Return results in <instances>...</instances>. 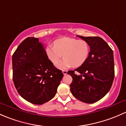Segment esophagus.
<instances>
[{
    "instance_id": "1",
    "label": "esophagus",
    "mask_w": 126,
    "mask_h": 126,
    "mask_svg": "<svg viewBox=\"0 0 126 126\" xmlns=\"http://www.w3.org/2000/svg\"><path fill=\"white\" fill-rule=\"evenodd\" d=\"M63 75H67V70H63Z\"/></svg>"
}]
</instances>
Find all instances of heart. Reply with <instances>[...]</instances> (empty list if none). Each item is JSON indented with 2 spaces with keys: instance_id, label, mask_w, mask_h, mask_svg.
Here are the masks:
<instances>
[{
  "instance_id": "heart-1",
  "label": "heart",
  "mask_w": 126,
  "mask_h": 126,
  "mask_svg": "<svg viewBox=\"0 0 126 126\" xmlns=\"http://www.w3.org/2000/svg\"><path fill=\"white\" fill-rule=\"evenodd\" d=\"M54 46L48 45L45 53L49 60L55 63L63 55V60L56 63V67L64 69L73 66L78 67L82 65L89 58L90 47L87 41L77 40L71 37H63L56 40Z\"/></svg>"
}]
</instances>
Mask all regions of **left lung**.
<instances>
[{"mask_svg": "<svg viewBox=\"0 0 126 126\" xmlns=\"http://www.w3.org/2000/svg\"><path fill=\"white\" fill-rule=\"evenodd\" d=\"M77 36L88 42L90 51L82 65L67 72L73 78L70 91L76 99L92 104L100 100L110 89L115 77L113 53L101 37ZM75 71L80 74L76 75Z\"/></svg>", "mask_w": 126, "mask_h": 126, "instance_id": "8db88e82", "label": "left lung"}]
</instances>
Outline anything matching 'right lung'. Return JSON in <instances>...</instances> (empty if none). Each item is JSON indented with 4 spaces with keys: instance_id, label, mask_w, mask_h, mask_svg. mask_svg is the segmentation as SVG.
Returning <instances> with one entry per match:
<instances>
[{
    "instance_id": "add662e5",
    "label": "right lung",
    "mask_w": 126,
    "mask_h": 126,
    "mask_svg": "<svg viewBox=\"0 0 126 126\" xmlns=\"http://www.w3.org/2000/svg\"><path fill=\"white\" fill-rule=\"evenodd\" d=\"M13 79L19 94L41 105L54 98L63 76L49 60L39 39L27 37L13 54Z\"/></svg>"
}]
</instances>
